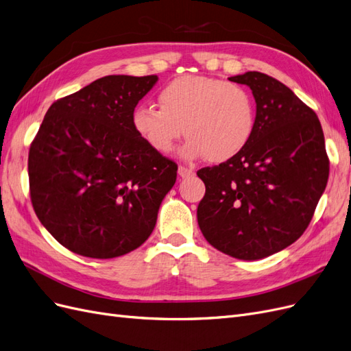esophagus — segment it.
Returning <instances> with one entry per match:
<instances>
[{
  "mask_svg": "<svg viewBox=\"0 0 351 351\" xmlns=\"http://www.w3.org/2000/svg\"><path fill=\"white\" fill-rule=\"evenodd\" d=\"M195 173H193V169H190V168H187V167H178V176L182 177V178H187V177H192Z\"/></svg>",
  "mask_w": 351,
  "mask_h": 351,
  "instance_id": "1",
  "label": "esophagus"
}]
</instances>
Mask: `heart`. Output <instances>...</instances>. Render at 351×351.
<instances>
[{
  "label": "heart",
  "mask_w": 351,
  "mask_h": 351,
  "mask_svg": "<svg viewBox=\"0 0 351 351\" xmlns=\"http://www.w3.org/2000/svg\"><path fill=\"white\" fill-rule=\"evenodd\" d=\"M159 105H137L132 127L156 154L168 155L184 136L186 159L206 156L226 162L246 147L256 127V104L249 90L227 80L182 76L159 90Z\"/></svg>",
  "instance_id": "b5f03b06"
}]
</instances>
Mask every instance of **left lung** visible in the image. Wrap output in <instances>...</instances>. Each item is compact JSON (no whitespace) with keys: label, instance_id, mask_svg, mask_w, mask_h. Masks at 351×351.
Listing matches in <instances>:
<instances>
[{"label":"left lung","instance_id":"8db88e82","mask_svg":"<svg viewBox=\"0 0 351 351\" xmlns=\"http://www.w3.org/2000/svg\"><path fill=\"white\" fill-rule=\"evenodd\" d=\"M228 80L252 89L256 127L237 156L197 171L206 187L197 222L210 246L258 261L303 234L326 187L329 161L319 119L291 89L259 71Z\"/></svg>","mask_w":351,"mask_h":351}]
</instances>
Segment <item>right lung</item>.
Segmentation results:
<instances>
[{"mask_svg":"<svg viewBox=\"0 0 351 351\" xmlns=\"http://www.w3.org/2000/svg\"><path fill=\"white\" fill-rule=\"evenodd\" d=\"M158 76H105L51 105L29 151L36 217L80 256L111 259L147 240L177 178L132 127Z\"/></svg>","mask_w":351,"mask_h":351,"instance_id":"add662e5","label":"right lung"}]
</instances>
